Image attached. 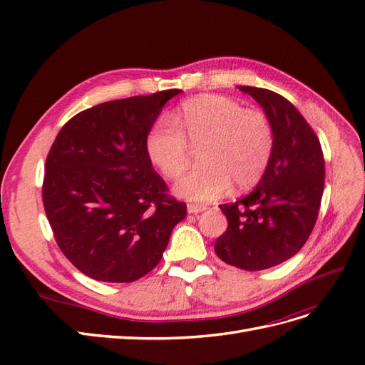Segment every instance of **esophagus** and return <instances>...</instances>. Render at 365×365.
Instances as JSON below:
<instances>
[{
  "instance_id": "1",
  "label": "esophagus",
  "mask_w": 365,
  "mask_h": 365,
  "mask_svg": "<svg viewBox=\"0 0 365 365\" xmlns=\"http://www.w3.org/2000/svg\"><path fill=\"white\" fill-rule=\"evenodd\" d=\"M204 210H207L205 205H195V204H190L189 207H187V212H189L190 215H197L204 212Z\"/></svg>"
}]
</instances>
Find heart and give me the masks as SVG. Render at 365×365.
<instances>
[{"label":"heart","mask_w":365,"mask_h":365,"mask_svg":"<svg viewBox=\"0 0 365 365\" xmlns=\"http://www.w3.org/2000/svg\"><path fill=\"white\" fill-rule=\"evenodd\" d=\"M190 146L202 148V165L182 176L175 193L192 202H212L230 190L231 181L247 189L262 178L274 150V130L263 113L204 94L184 102L176 121L158 118L146 135L149 160L169 180L187 169Z\"/></svg>","instance_id":"obj_1"}]
</instances>
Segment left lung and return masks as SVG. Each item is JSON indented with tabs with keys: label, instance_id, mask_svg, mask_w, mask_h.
<instances>
[{
	"label": "left lung",
	"instance_id": "8db88e82",
	"mask_svg": "<svg viewBox=\"0 0 365 365\" xmlns=\"http://www.w3.org/2000/svg\"><path fill=\"white\" fill-rule=\"evenodd\" d=\"M239 90L269 118L274 150L256 189L220 205L228 227L215 251L236 268L260 271L295 256L311 236L324 190V157L314 129L289 101L264 88Z\"/></svg>",
	"mask_w": 365,
	"mask_h": 365
}]
</instances>
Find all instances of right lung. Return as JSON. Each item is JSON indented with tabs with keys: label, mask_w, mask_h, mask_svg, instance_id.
Listing matches in <instances>:
<instances>
[{
	"label": "right lung",
	"mask_w": 365,
	"mask_h": 365,
	"mask_svg": "<svg viewBox=\"0 0 365 365\" xmlns=\"http://www.w3.org/2000/svg\"><path fill=\"white\" fill-rule=\"evenodd\" d=\"M165 90L96 105L70 118L46 161L42 201L58 247L88 277L130 283L157 267L187 215L146 153Z\"/></svg>",
	"instance_id": "add662e5"
}]
</instances>
